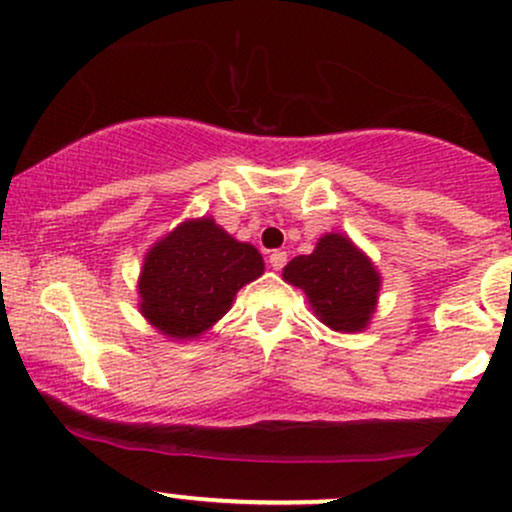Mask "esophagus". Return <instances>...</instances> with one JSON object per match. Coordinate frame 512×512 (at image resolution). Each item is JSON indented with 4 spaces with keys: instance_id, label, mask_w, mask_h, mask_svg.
Here are the masks:
<instances>
[{
    "instance_id": "obj_1",
    "label": "esophagus",
    "mask_w": 512,
    "mask_h": 512,
    "mask_svg": "<svg viewBox=\"0 0 512 512\" xmlns=\"http://www.w3.org/2000/svg\"><path fill=\"white\" fill-rule=\"evenodd\" d=\"M284 264H286V252L284 250H274L272 255H269V267L276 269V272H279Z\"/></svg>"
}]
</instances>
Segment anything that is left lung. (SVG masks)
Segmentation results:
<instances>
[{"label": "left lung", "mask_w": 512, "mask_h": 512, "mask_svg": "<svg viewBox=\"0 0 512 512\" xmlns=\"http://www.w3.org/2000/svg\"><path fill=\"white\" fill-rule=\"evenodd\" d=\"M284 281L305 293L322 325L334 332H363L378 308L383 276L344 233H325L310 255L284 267Z\"/></svg>", "instance_id": "obj_1"}]
</instances>
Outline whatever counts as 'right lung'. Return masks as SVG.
<instances>
[{
	"instance_id": "1",
	"label": "right lung",
	"mask_w": 512,
	"mask_h": 512,
	"mask_svg": "<svg viewBox=\"0 0 512 512\" xmlns=\"http://www.w3.org/2000/svg\"><path fill=\"white\" fill-rule=\"evenodd\" d=\"M264 274L255 245L211 216L187 219L151 245L139 274V313L170 342H190L231 310L245 284Z\"/></svg>"
}]
</instances>
